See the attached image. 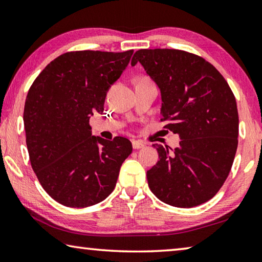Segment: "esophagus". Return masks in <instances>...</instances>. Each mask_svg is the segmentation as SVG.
Listing matches in <instances>:
<instances>
[{"mask_svg": "<svg viewBox=\"0 0 262 262\" xmlns=\"http://www.w3.org/2000/svg\"><path fill=\"white\" fill-rule=\"evenodd\" d=\"M132 144H133V148H134V149H141V148H143V147H144V143H143V142L137 141V140H133Z\"/></svg>", "mask_w": 262, "mask_h": 262, "instance_id": "1", "label": "esophagus"}]
</instances>
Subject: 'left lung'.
Masks as SVG:
<instances>
[{
  "label": "left lung",
  "mask_w": 262,
  "mask_h": 262,
  "mask_svg": "<svg viewBox=\"0 0 262 262\" xmlns=\"http://www.w3.org/2000/svg\"><path fill=\"white\" fill-rule=\"evenodd\" d=\"M140 62L161 91L163 120L180 137L179 147L154 144L159 161L147 171L159 200L178 208L209 201L231 170L238 145L236 98L214 66L178 50H140Z\"/></svg>",
  "instance_id": "obj_1"
}]
</instances>
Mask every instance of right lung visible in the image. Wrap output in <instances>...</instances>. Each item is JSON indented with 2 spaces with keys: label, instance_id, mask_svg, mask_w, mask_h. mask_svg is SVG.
Returning a JSON list of instances; mask_svg holds the SVG:
<instances>
[{
  "label": "right lung",
  "instance_id": "add662e5",
  "mask_svg": "<svg viewBox=\"0 0 262 262\" xmlns=\"http://www.w3.org/2000/svg\"><path fill=\"white\" fill-rule=\"evenodd\" d=\"M133 52L64 53L30 88L23 115L30 162L42 188L61 205L84 208L105 200L133 151L128 139L94 136L89 125L104 111L106 94Z\"/></svg>",
  "mask_w": 262,
  "mask_h": 262
}]
</instances>
